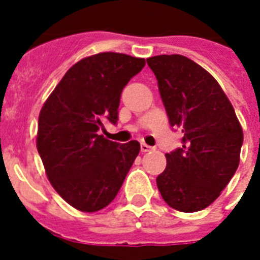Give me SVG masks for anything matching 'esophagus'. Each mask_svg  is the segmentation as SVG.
<instances>
[{
	"label": "esophagus",
	"mask_w": 260,
	"mask_h": 260,
	"mask_svg": "<svg viewBox=\"0 0 260 260\" xmlns=\"http://www.w3.org/2000/svg\"><path fill=\"white\" fill-rule=\"evenodd\" d=\"M140 150H142V152H148V151L152 150V147H150L148 144H146V143H142V144H140Z\"/></svg>",
	"instance_id": "1"
}]
</instances>
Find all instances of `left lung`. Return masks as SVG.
Segmentation results:
<instances>
[{
  "mask_svg": "<svg viewBox=\"0 0 260 260\" xmlns=\"http://www.w3.org/2000/svg\"><path fill=\"white\" fill-rule=\"evenodd\" d=\"M171 126L181 128L182 147L166 154L156 178L166 204L179 212L209 206L234 177L240 160L243 129L217 81L183 55L147 59Z\"/></svg>",
  "mask_w": 260,
  "mask_h": 260,
  "instance_id": "8db88e82",
  "label": "left lung"
}]
</instances>
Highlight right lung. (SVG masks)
<instances>
[{
  "instance_id": "obj_1",
  "label": "right lung",
  "mask_w": 260,
  "mask_h": 260,
  "mask_svg": "<svg viewBox=\"0 0 260 260\" xmlns=\"http://www.w3.org/2000/svg\"><path fill=\"white\" fill-rule=\"evenodd\" d=\"M146 64L101 52L75 63L39 114L36 146L51 185L81 212L104 209L117 196L140 144L110 142L98 131L116 124L122 89Z\"/></svg>"
}]
</instances>
